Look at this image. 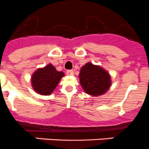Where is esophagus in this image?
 <instances>
[{
    "mask_svg": "<svg viewBox=\"0 0 149 149\" xmlns=\"http://www.w3.org/2000/svg\"><path fill=\"white\" fill-rule=\"evenodd\" d=\"M67 74L70 75V76L74 75V71L73 70H68V71H67Z\"/></svg>",
    "mask_w": 149,
    "mask_h": 149,
    "instance_id": "obj_1",
    "label": "esophagus"
}]
</instances>
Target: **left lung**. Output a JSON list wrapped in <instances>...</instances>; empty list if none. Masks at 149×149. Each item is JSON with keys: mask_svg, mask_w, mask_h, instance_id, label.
Masks as SVG:
<instances>
[{"mask_svg": "<svg viewBox=\"0 0 149 149\" xmlns=\"http://www.w3.org/2000/svg\"><path fill=\"white\" fill-rule=\"evenodd\" d=\"M79 79L83 91L93 96L105 94L111 85L109 73L101 66L91 62L81 67Z\"/></svg>", "mask_w": 149, "mask_h": 149, "instance_id": "1", "label": "left lung"}]
</instances>
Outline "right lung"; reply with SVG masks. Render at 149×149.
Returning <instances> with one entry per match:
<instances>
[{
	"mask_svg": "<svg viewBox=\"0 0 149 149\" xmlns=\"http://www.w3.org/2000/svg\"><path fill=\"white\" fill-rule=\"evenodd\" d=\"M63 72L57 71L51 64L38 68L31 77V84L34 91L42 95H49L54 92L61 78Z\"/></svg>",
	"mask_w": 149,
	"mask_h": 149,
	"instance_id": "obj_1",
	"label": "right lung"
}]
</instances>
